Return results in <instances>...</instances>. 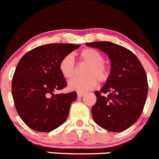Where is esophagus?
I'll use <instances>...</instances> for the list:
<instances>
[{"label":"esophagus","instance_id":"esophagus-1","mask_svg":"<svg viewBox=\"0 0 159 159\" xmlns=\"http://www.w3.org/2000/svg\"><path fill=\"white\" fill-rule=\"evenodd\" d=\"M84 92H78L77 93V97H82L83 95H84Z\"/></svg>","mask_w":159,"mask_h":159}]
</instances>
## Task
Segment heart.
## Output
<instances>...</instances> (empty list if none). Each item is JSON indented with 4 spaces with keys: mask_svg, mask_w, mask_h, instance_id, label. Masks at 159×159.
I'll return each instance as SVG.
<instances>
[{
    "mask_svg": "<svg viewBox=\"0 0 159 159\" xmlns=\"http://www.w3.org/2000/svg\"><path fill=\"white\" fill-rule=\"evenodd\" d=\"M82 62L88 64L83 77H76L69 83V88L72 90H88L94 88L99 83H106L111 76V70L104 62L103 54L94 48H86L79 54ZM59 70L66 79H71L76 73V63L72 55H66L60 60Z\"/></svg>",
    "mask_w": 159,
    "mask_h": 159,
    "instance_id": "obj_1",
    "label": "heart"
}]
</instances>
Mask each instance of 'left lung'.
<instances>
[{
  "mask_svg": "<svg viewBox=\"0 0 159 159\" xmlns=\"http://www.w3.org/2000/svg\"><path fill=\"white\" fill-rule=\"evenodd\" d=\"M86 46L99 48L111 59V76L100 91L91 109L100 127L120 132L134 125L141 116L147 99V75L141 62L128 48L111 42H94Z\"/></svg>",
  "mask_w": 159,
  "mask_h": 159,
  "instance_id": "obj_1",
  "label": "left lung"
}]
</instances>
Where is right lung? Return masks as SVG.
<instances>
[{
    "mask_svg": "<svg viewBox=\"0 0 159 159\" xmlns=\"http://www.w3.org/2000/svg\"><path fill=\"white\" fill-rule=\"evenodd\" d=\"M79 47L74 44H47L28 52L18 62L12 78V97L20 117L31 129L48 132L66 120L77 93H54L67 86L59 64Z\"/></svg>",
    "mask_w": 159,
    "mask_h": 159,
    "instance_id": "right-lung-1",
    "label": "right lung"
}]
</instances>
